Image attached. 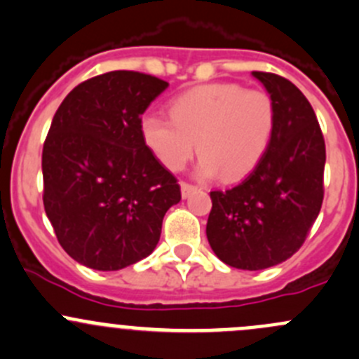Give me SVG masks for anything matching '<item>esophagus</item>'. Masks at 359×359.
Here are the masks:
<instances>
[{"instance_id":"esophagus-1","label":"esophagus","mask_w":359,"mask_h":359,"mask_svg":"<svg viewBox=\"0 0 359 359\" xmlns=\"http://www.w3.org/2000/svg\"><path fill=\"white\" fill-rule=\"evenodd\" d=\"M195 190H197V187H194V184H190V183H181V197H183V198L190 197V195L194 194Z\"/></svg>"}]
</instances>
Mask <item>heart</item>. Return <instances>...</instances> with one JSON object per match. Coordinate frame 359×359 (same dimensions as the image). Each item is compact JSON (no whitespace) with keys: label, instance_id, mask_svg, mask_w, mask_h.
Segmentation results:
<instances>
[{"label":"heart","instance_id":"obj_1","mask_svg":"<svg viewBox=\"0 0 359 359\" xmlns=\"http://www.w3.org/2000/svg\"><path fill=\"white\" fill-rule=\"evenodd\" d=\"M169 117L149 112L140 133L147 149L171 171L197 150V175L224 181L245 178L264 158L275 131V105L268 93L235 83H212L184 91L169 103Z\"/></svg>","mask_w":359,"mask_h":359}]
</instances>
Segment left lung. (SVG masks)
I'll list each match as a JSON object with an SVG mask.
<instances>
[{
  "label": "left lung",
  "mask_w": 359,
  "mask_h": 359,
  "mask_svg": "<svg viewBox=\"0 0 359 359\" xmlns=\"http://www.w3.org/2000/svg\"><path fill=\"white\" fill-rule=\"evenodd\" d=\"M275 105L264 158L230 190L210 191L207 240L231 268L266 269L294 256L323 202L325 140L315 110L295 84L252 72Z\"/></svg>",
  "instance_id": "left-lung-1"
}]
</instances>
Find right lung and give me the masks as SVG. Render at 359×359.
Returning a JSON list of instances; mask_svg holds the SVG:
<instances>
[{
	"mask_svg": "<svg viewBox=\"0 0 359 359\" xmlns=\"http://www.w3.org/2000/svg\"><path fill=\"white\" fill-rule=\"evenodd\" d=\"M169 83L114 70L74 88L43 147V204L79 264L117 271L154 252L162 219L181 201L176 178L142 140L140 123Z\"/></svg>",
	"mask_w": 359,
	"mask_h": 359,
	"instance_id": "obj_1",
	"label": "right lung"
}]
</instances>
